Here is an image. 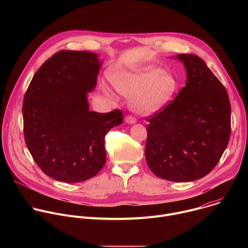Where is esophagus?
Listing matches in <instances>:
<instances>
[{
    "label": "esophagus",
    "mask_w": 248,
    "mask_h": 248,
    "mask_svg": "<svg viewBox=\"0 0 248 248\" xmlns=\"http://www.w3.org/2000/svg\"><path fill=\"white\" fill-rule=\"evenodd\" d=\"M124 121H125L126 124H133L136 123L135 118H133L132 116H126L125 119H124Z\"/></svg>",
    "instance_id": "34e87169"
}]
</instances>
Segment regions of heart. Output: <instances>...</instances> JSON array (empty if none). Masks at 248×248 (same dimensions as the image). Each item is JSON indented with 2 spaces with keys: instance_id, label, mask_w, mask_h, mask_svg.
<instances>
[{
  "instance_id": "heart-1",
  "label": "heart",
  "mask_w": 248,
  "mask_h": 248,
  "mask_svg": "<svg viewBox=\"0 0 248 248\" xmlns=\"http://www.w3.org/2000/svg\"><path fill=\"white\" fill-rule=\"evenodd\" d=\"M114 88L130 98L131 110L139 115H152L167 106L179 89V81L167 70L148 65L133 70H117L110 75ZM104 90L110 93L108 87Z\"/></svg>"
}]
</instances>
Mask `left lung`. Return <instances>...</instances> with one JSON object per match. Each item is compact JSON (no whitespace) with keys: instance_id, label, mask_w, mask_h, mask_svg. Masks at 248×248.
Instances as JSON below:
<instances>
[{"instance_id":"8db88e82","label":"left lung","mask_w":248,"mask_h":248,"mask_svg":"<svg viewBox=\"0 0 248 248\" xmlns=\"http://www.w3.org/2000/svg\"><path fill=\"white\" fill-rule=\"evenodd\" d=\"M186 86L157 115L147 119L145 158L160 179L176 183L199 180L213 170L231 135L227 90L205 62L180 54Z\"/></svg>"}]
</instances>
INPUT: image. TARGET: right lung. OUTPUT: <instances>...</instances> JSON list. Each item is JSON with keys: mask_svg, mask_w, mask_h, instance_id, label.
I'll return each mask as SVG.
<instances>
[{"mask_svg": "<svg viewBox=\"0 0 248 248\" xmlns=\"http://www.w3.org/2000/svg\"><path fill=\"white\" fill-rule=\"evenodd\" d=\"M87 51H60L35 73L23 99L26 146L50 178L84 182L106 163L105 136L123 123L120 110L89 111L87 93L96 87L103 62Z\"/></svg>", "mask_w": 248, "mask_h": 248, "instance_id": "right-lung-1", "label": "right lung"}]
</instances>
